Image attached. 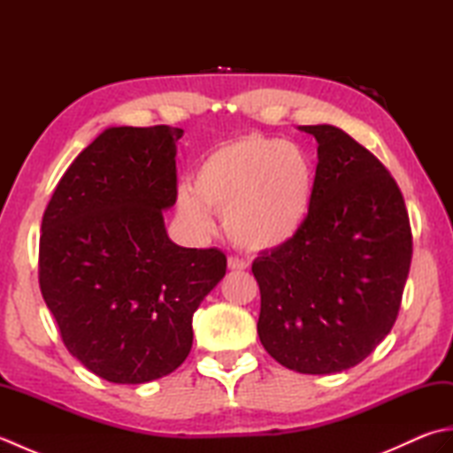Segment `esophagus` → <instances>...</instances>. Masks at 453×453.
I'll list each match as a JSON object with an SVG mask.
<instances>
[{
	"label": "esophagus",
	"mask_w": 453,
	"mask_h": 453,
	"mask_svg": "<svg viewBox=\"0 0 453 453\" xmlns=\"http://www.w3.org/2000/svg\"><path fill=\"white\" fill-rule=\"evenodd\" d=\"M227 266H229V271H245V268L249 266L243 258H237V257H229V261H227Z\"/></svg>",
	"instance_id": "1"
}]
</instances>
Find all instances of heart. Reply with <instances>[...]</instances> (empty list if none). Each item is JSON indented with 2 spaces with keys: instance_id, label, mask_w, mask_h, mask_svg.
<instances>
[{
  "instance_id": "heart-1",
  "label": "heart",
  "mask_w": 453,
  "mask_h": 453,
  "mask_svg": "<svg viewBox=\"0 0 453 453\" xmlns=\"http://www.w3.org/2000/svg\"><path fill=\"white\" fill-rule=\"evenodd\" d=\"M315 165L307 151L286 140L247 134L210 150L195 169L192 187H180V218L210 234V211L245 251L286 247L303 232L315 198Z\"/></svg>"
}]
</instances>
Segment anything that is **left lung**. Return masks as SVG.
I'll use <instances>...</instances> for the list:
<instances>
[{
    "label": "left lung",
    "mask_w": 453,
    "mask_h": 453,
    "mask_svg": "<svg viewBox=\"0 0 453 453\" xmlns=\"http://www.w3.org/2000/svg\"><path fill=\"white\" fill-rule=\"evenodd\" d=\"M315 136V198L303 232L255 258L257 331L288 370L336 373L360 364L397 319L412 235L397 182L381 161L331 124Z\"/></svg>",
    "instance_id": "1"
}]
</instances>
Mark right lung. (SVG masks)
Segmentation results:
<instances>
[{
  "instance_id": "1",
  "label": "right lung",
  "mask_w": 453,
  "mask_h": 453,
  "mask_svg": "<svg viewBox=\"0 0 453 453\" xmlns=\"http://www.w3.org/2000/svg\"><path fill=\"white\" fill-rule=\"evenodd\" d=\"M180 128L112 127L58 182L42 216L38 282L65 349L112 383L175 372L192 315L226 276L219 249L173 243Z\"/></svg>"
}]
</instances>
